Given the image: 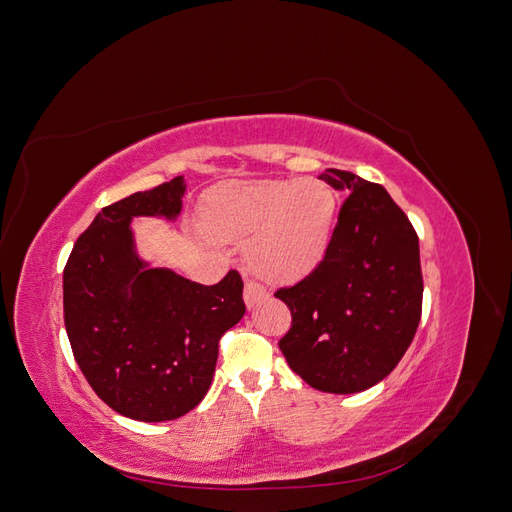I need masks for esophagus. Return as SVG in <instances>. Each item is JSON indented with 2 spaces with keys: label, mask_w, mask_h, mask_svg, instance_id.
<instances>
[{
  "label": "esophagus",
  "mask_w": 512,
  "mask_h": 512,
  "mask_svg": "<svg viewBox=\"0 0 512 512\" xmlns=\"http://www.w3.org/2000/svg\"><path fill=\"white\" fill-rule=\"evenodd\" d=\"M269 297L267 288L258 284V282H245V290H243V299H245V305L247 307H256L260 301H265Z\"/></svg>",
  "instance_id": "34e87169"
}]
</instances>
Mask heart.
Segmentation results:
<instances>
[{
    "mask_svg": "<svg viewBox=\"0 0 512 512\" xmlns=\"http://www.w3.org/2000/svg\"><path fill=\"white\" fill-rule=\"evenodd\" d=\"M337 215V192L316 177L220 185L198 211L213 241L251 239L247 260L269 282L290 284L327 256Z\"/></svg>",
    "mask_w": 512,
    "mask_h": 512,
    "instance_id": "obj_1",
    "label": "heart"
}]
</instances>
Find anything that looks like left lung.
Wrapping results in <instances>:
<instances>
[{"label":"left lung","instance_id":"8db88e82","mask_svg":"<svg viewBox=\"0 0 512 512\" xmlns=\"http://www.w3.org/2000/svg\"><path fill=\"white\" fill-rule=\"evenodd\" d=\"M350 192L320 265L275 292L292 324L280 350L294 374L324 393H359L384 380L412 344L423 309L418 237L380 183L348 170L320 175Z\"/></svg>","mask_w":512,"mask_h":512}]
</instances>
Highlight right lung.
Instances as JSON below:
<instances>
[{
	"label": "right lung",
	"instance_id": "right-lung-1",
	"mask_svg": "<svg viewBox=\"0 0 512 512\" xmlns=\"http://www.w3.org/2000/svg\"><path fill=\"white\" fill-rule=\"evenodd\" d=\"M183 192V177H175L104 207L64 269L74 359L104 404L134 421H173L196 408L211 386L222 335L245 314L235 269L203 286L136 256L130 220H175Z\"/></svg>",
	"mask_w": 512,
	"mask_h": 512
}]
</instances>
